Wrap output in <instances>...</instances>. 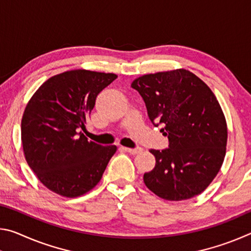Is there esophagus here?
I'll list each match as a JSON object with an SVG mask.
<instances>
[{"instance_id":"1","label":"esophagus","mask_w":251,"mask_h":251,"mask_svg":"<svg viewBox=\"0 0 251 251\" xmlns=\"http://www.w3.org/2000/svg\"><path fill=\"white\" fill-rule=\"evenodd\" d=\"M123 150L125 151L129 152L131 155H136V154H139V152L142 151V148H128V147H122Z\"/></svg>"}]
</instances>
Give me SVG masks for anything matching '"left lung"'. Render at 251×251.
<instances>
[{
  "mask_svg": "<svg viewBox=\"0 0 251 251\" xmlns=\"http://www.w3.org/2000/svg\"><path fill=\"white\" fill-rule=\"evenodd\" d=\"M131 87L143 97L152 124L164 126L161 133L169 141V148L150 151L156 165L144 174L147 188L174 201L202 193L226 155L227 123L214 93L185 69L139 76Z\"/></svg>",
  "mask_w": 251,
  "mask_h": 251,
  "instance_id": "8db88e82",
  "label": "left lung"
}]
</instances>
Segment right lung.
<instances>
[{
	"mask_svg": "<svg viewBox=\"0 0 251 251\" xmlns=\"http://www.w3.org/2000/svg\"><path fill=\"white\" fill-rule=\"evenodd\" d=\"M116 74L73 70L41 85L24 109L21 139L25 159L46 188L75 198L99 184L115 145L101 146L84 134L97 95Z\"/></svg>",
	"mask_w": 251,
	"mask_h": 251,
	"instance_id": "add662e5",
	"label": "right lung"
}]
</instances>
